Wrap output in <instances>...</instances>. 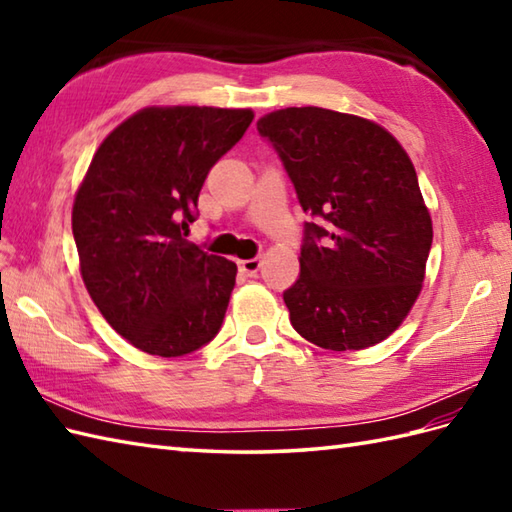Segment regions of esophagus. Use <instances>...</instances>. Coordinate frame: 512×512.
<instances>
[{"instance_id":"1","label":"esophagus","mask_w":512,"mask_h":512,"mask_svg":"<svg viewBox=\"0 0 512 512\" xmlns=\"http://www.w3.org/2000/svg\"><path fill=\"white\" fill-rule=\"evenodd\" d=\"M259 268H262V259H259V257L244 259V262H239V273L246 275V277H255Z\"/></svg>"}]
</instances>
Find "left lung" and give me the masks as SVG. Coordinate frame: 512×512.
<instances>
[{
  "mask_svg": "<svg viewBox=\"0 0 512 512\" xmlns=\"http://www.w3.org/2000/svg\"><path fill=\"white\" fill-rule=\"evenodd\" d=\"M279 151L306 224L299 279L284 292L290 323L323 350L385 341L416 303L433 226L413 162L385 127L323 107L257 121Z\"/></svg>",
  "mask_w": 512,
  "mask_h": 512,
  "instance_id": "1",
  "label": "left lung"
}]
</instances>
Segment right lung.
Here are the masks:
<instances>
[{
    "label": "right lung",
    "mask_w": 512,
    "mask_h": 512,
    "mask_svg": "<svg viewBox=\"0 0 512 512\" xmlns=\"http://www.w3.org/2000/svg\"><path fill=\"white\" fill-rule=\"evenodd\" d=\"M253 110L151 105L96 149L72 204L79 270L94 306L147 354L173 358L220 332L237 266L189 239L206 173Z\"/></svg>",
    "instance_id": "right-lung-1"
}]
</instances>
